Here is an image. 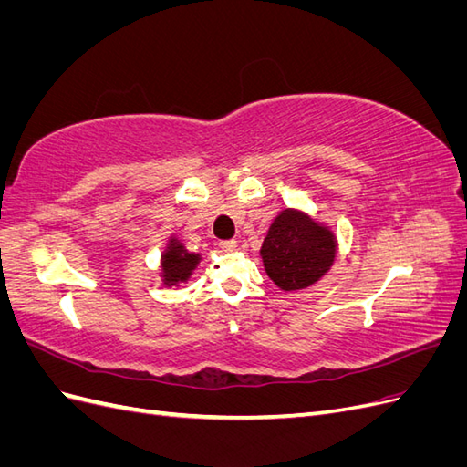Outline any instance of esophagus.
Returning <instances> with one entry per match:
<instances>
[{
	"label": "esophagus",
	"mask_w": 467,
	"mask_h": 467,
	"mask_svg": "<svg viewBox=\"0 0 467 467\" xmlns=\"http://www.w3.org/2000/svg\"><path fill=\"white\" fill-rule=\"evenodd\" d=\"M218 247H220L222 251H234V249L237 247V244L234 242V239H228V242H220Z\"/></svg>",
	"instance_id": "obj_1"
}]
</instances>
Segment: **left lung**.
<instances>
[{"mask_svg":"<svg viewBox=\"0 0 467 467\" xmlns=\"http://www.w3.org/2000/svg\"><path fill=\"white\" fill-rule=\"evenodd\" d=\"M335 232L300 208L280 210L263 239L265 273L285 292L314 286L337 259Z\"/></svg>","mask_w":467,"mask_h":467,"instance_id":"obj_1","label":"left lung"}]
</instances>
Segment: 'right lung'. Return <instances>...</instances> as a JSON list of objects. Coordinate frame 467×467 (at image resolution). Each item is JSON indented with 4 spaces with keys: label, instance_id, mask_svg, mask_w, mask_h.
I'll return each instance as SVG.
<instances>
[{
    "label": "right lung",
    "instance_id": "obj_1",
    "mask_svg": "<svg viewBox=\"0 0 467 467\" xmlns=\"http://www.w3.org/2000/svg\"><path fill=\"white\" fill-rule=\"evenodd\" d=\"M201 253L189 251L177 235H169L160 259V276L163 286H181L182 282H187L192 276L194 268L201 265Z\"/></svg>",
    "mask_w": 467,
    "mask_h": 467
}]
</instances>
